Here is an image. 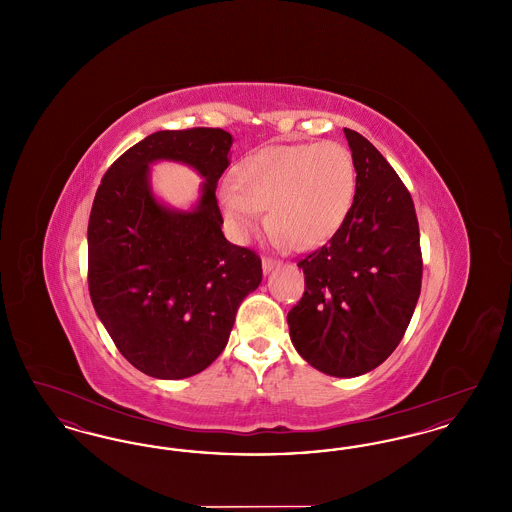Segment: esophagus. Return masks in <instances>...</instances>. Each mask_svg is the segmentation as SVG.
<instances>
[{
    "label": "esophagus",
    "instance_id": "34e87169",
    "mask_svg": "<svg viewBox=\"0 0 512 512\" xmlns=\"http://www.w3.org/2000/svg\"><path fill=\"white\" fill-rule=\"evenodd\" d=\"M276 267H280V261L270 259V257H265V259H263V272H265V274H268L270 270H274Z\"/></svg>",
    "mask_w": 512,
    "mask_h": 512
}]
</instances>
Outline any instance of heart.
<instances>
[{
  "label": "heart",
  "mask_w": 512,
  "mask_h": 512,
  "mask_svg": "<svg viewBox=\"0 0 512 512\" xmlns=\"http://www.w3.org/2000/svg\"><path fill=\"white\" fill-rule=\"evenodd\" d=\"M355 178L353 157L338 142L263 147L236 167V188H220V207L238 240L257 232L267 209L268 228L278 240L311 249L340 228Z\"/></svg>",
  "instance_id": "1"
}]
</instances>
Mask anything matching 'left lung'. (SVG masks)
I'll return each mask as SVG.
<instances>
[{
    "instance_id": "8db88e82",
    "label": "left lung",
    "mask_w": 512,
    "mask_h": 512,
    "mask_svg": "<svg viewBox=\"0 0 512 512\" xmlns=\"http://www.w3.org/2000/svg\"><path fill=\"white\" fill-rule=\"evenodd\" d=\"M357 172L338 232L297 263L305 293L288 313L297 353L320 372L355 378L382 365L420 295L422 255L413 199L382 153L343 128Z\"/></svg>"
}]
</instances>
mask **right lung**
<instances>
[{
	"mask_svg": "<svg viewBox=\"0 0 512 512\" xmlns=\"http://www.w3.org/2000/svg\"><path fill=\"white\" fill-rule=\"evenodd\" d=\"M234 138L220 128L161 130L130 147L99 184L88 222V286L122 357L147 376L180 380L226 347L238 307L263 280L261 259L222 234L217 182ZM203 178L190 210L163 204L151 164Z\"/></svg>",
	"mask_w": 512,
	"mask_h": 512,
	"instance_id": "1",
	"label": "right lung"
}]
</instances>
